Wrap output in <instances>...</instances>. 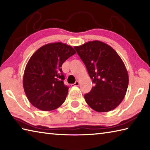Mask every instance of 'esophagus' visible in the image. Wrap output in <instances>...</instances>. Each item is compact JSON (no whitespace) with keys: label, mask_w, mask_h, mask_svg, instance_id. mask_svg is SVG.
<instances>
[{"label":"esophagus","mask_w":150,"mask_h":150,"mask_svg":"<svg viewBox=\"0 0 150 150\" xmlns=\"http://www.w3.org/2000/svg\"><path fill=\"white\" fill-rule=\"evenodd\" d=\"M79 84H80V83H79V81H76L75 83V86H79Z\"/></svg>","instance_id":"1"}]
</instances>
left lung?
<instances>
[{"mask_svg": "<svg viewBox=\"0 0 150 150\" xmlns=\"http://www.w3.org/2000/svg\"><path fill=\"white\" fill-rule=\"evenodd\" d=\"M95 86L84 95L87 104L99 112L112 110L127 92L129 75L124 62L115 50L95 40L75 46Z\"/></svg>", "mask_w": 150, "mask_h": 150, "instance_id": "8db88e82", "label": "left lung"}]
</instances>
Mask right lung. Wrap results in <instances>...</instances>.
<instances>
[{
	"instance_id": "add662e5",
	"label": "right lung",
	"mask_w": 150,
	"mask_h": 150,
	"mask_svg": "<svg viewBox=\"0 0 150 150\" xmlns=\"http://www.w3.org/2000/svg\"><path fill=\"white\" fill-rule=\"evenodd\" d=\"M75 53L71 46L57 42L46 44L32 54L25 67L23 84L34 107L49 111L62 105L69 88L64 84L62 65Z\"/></svg>"
}]
</instances>
